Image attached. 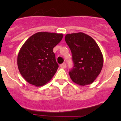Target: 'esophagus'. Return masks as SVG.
Wrapping results in <instances>:
<instances>
[{
	"mask_svg": "<svg viewBox=\"0 0 121 121\" xmlns=\"http://www.w3.org/2000/svg\"><path fill=\"white\" fill-rule=\"evenodd\" d=\"M66 67H67L66 64H65V63H63V64H61L60 65V67L62 68H66Z\"/></svg>",
	"mask_w": 121,
	"mask_h": 121,
	"instance_id": "34e87169",
	"label": "esophagus"
}]
</instances>
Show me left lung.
Segmentation results:
<instances>
[{
    "mask_svg": "<svg viewBox=\"0 0 121 121\" xmlns=\"http://www.w3.org/2000/svg\"><path fill=\"white\" fill-rule=\"evenodd\" d=\"M65 40L74 63L69 72L71 79L81 86L92 84L101 73L104 63L97 43L91 36L81 32L67 34Z\"/></svg>",
    "mask_w": 121,
    "mask_h": 121,
    "instance_id": "1",
    "label": "left lung"
}]
</instances>
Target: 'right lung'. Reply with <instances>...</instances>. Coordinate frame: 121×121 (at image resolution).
<instances>
[{"label":"right lung","instance_id":"1","mask_svg":"<svg viewBox=\"0 0 121 121\" xmlns=\"http://www.w3.org/2000/svg\"><path fill=\"white\" fill-rule=\"evenodd\" d=\"M63 37V34L39 32L23 44L18 54L17 66L29 84L41 86L52 80L58 68L53 49Z\"/></svg>","mask_w":121,"mask_h":121}]
</instances>
